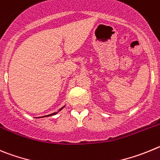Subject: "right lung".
Masks as SVG:
<instances>
[{
	"mask_svg": "<svg viewBox=\"0 0 160 160\" xmlns=\"http://www.w3.org/2000/svg\"><path fill=\"white\" fill-rule=\"evenodd\" d=\"M64 107H65V106H64V107H62V108H60V110L58 111V112H60V111H61V110H62V109L64 108ZM58 112H54V113H52V114H49V115H47V116H43V117H47V116H54V115L57 114V113H58Z\"/></svg>",
	"mask_w": 160,
	"mask_h": 160,
	"instance_id": "1",
	"label": "right lung"
}]
</instances>
